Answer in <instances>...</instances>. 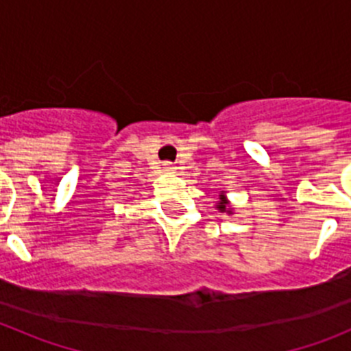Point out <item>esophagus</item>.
Segmentation results:
<instances>
[{
  "label": "esophagus",
  "mask_w": 351,
  "mask_h": 351,
  "mask_svg": "<svg viewBox=\"0 0 351 351\" xmlns=\"http://www.w3.org/2000/svg\"><path fill=\"white\" fill-rule=\"evenodd\" d=\"M163 170H165L167 173H173V172H176V167H173L172 163H169V161H167V163H163Z\"/></svg>",
  "instance_id": "esophagus-1"
}]
</instances>
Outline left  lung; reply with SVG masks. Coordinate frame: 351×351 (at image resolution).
Returning a JSON list of instances; mask_svg holds the SVG:
<instances>
[{
  "label": "left lung",
  "instance_id": "left-lung-1",
  "mask_svg": "<svg viewBox=\"0 0 351 351\" xmlns=\"http://www.w3.org/2000/svg\"><path fill=\"white\" fill-rule=\"evenodd\" d=\"M216 209L219 210V213H226V214H234V209L230 207V200L226 198L225 191H221L219 193V200L216 202Z\"/></svg>",
  "mask_w": 351,
  "mask_h": 351
}]
</instances>
